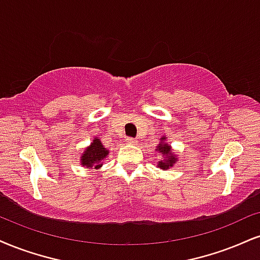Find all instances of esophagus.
<instances>
[{
	"instance_id": "esophagus-1",
	"label": "esophagus",
	"mask_w": 260,
	"mask_h": 260,
	"mask_svg": "<svg viewBox=\"0 0 260 260\" xmlns=\"http://www.w3.org/2000/svg\"><path fill=\"white\" fill-rule=\"evenodd\" d=\"M138 143V140L134 138H127V144H132V145H136Z\"/></svg>"
}]
</instances>
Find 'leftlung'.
<instances>
[{
  "instance_id": "obj_1",
  "label": "left lung",
  "mask_w": 260,
  "mask_h": 260,
  "mask_svg": "<svg viewBox=\"0 0 260 260\" xmlns=\"http://www.w3.org/2000/svg\"><path fill=\"white\" fill-rule=\"evenodd\" d=\"M166 139H167V137H162L160 139V143L157 144V146H156L155 149V151L162 157L161 161H158L157 164V167L161 168L162 171L170 170V168L173 167L178 161L177 154L173 151V149H172L170 144L166 142Z\"/></svg>"
}]
</instances>
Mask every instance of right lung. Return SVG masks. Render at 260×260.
Masks as SVG:
<instances>
[{
	"instance_id": "obj_1",
	"label": "right lung",
	"mask_w": 260,
	"mask_h": 260,
	"mask_svg": "<svg viewBox=\"0 0 260 260\" xmlns=\"http://www.w3.org/2000/svg\"><path fill=\"white\" fill-rule=\"evenodd\" d=\"M109 152L110 151L103 145L98 137H95V138H93L92 143L80 155V165L82 167L94 168L95 171H99L104 165Z\"/></svg>"
}]
</instances>
